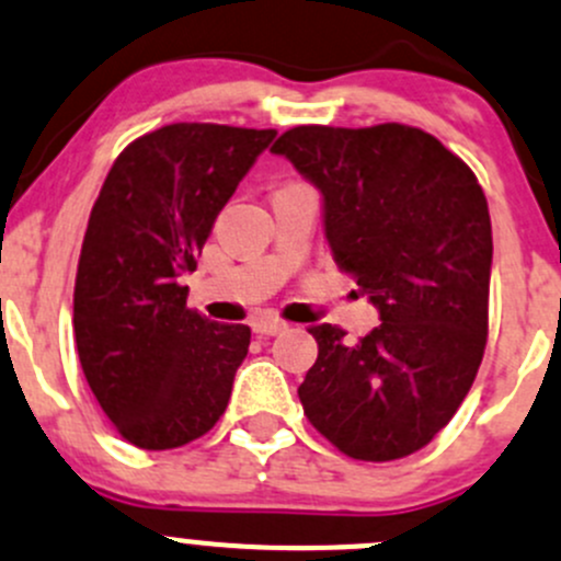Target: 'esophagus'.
<instances>
[{
	"label": "esophagus",
	"instance_id": "1",
	"mask_svg": "<svg viewBox=\"0 0 561 561\" xmlns=\"http://www.w3.org/2000/svg\"><path fill=\"white\" fill-rule=\"evenodd\" d=\"M251 327L256 334H280L288 323L283 319H275V316H259V319H253Z\"/></svg>",
	"mask_w": 561,
	"mask_h": 561
}]
</instances>
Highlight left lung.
<instances>
[{"mask_svg":"<svg viewBox=\"0 0 561 561\" xmlns=\"http://www.w3.org/2000/svg\"><path fill=\"white\" fill-rule=\"evenodd\" d=\"M323 194L340 273L380 310L359 343L310 327L319 359L297 389L310 424L359 461L415 454L454 419L489 334L492 218L476 172L408 124L294 126L275 140Z\"/></svg>","mask_w":561,"mask_h":561,"instance_id":"obj_1","label":"left lung"}]
</instances>
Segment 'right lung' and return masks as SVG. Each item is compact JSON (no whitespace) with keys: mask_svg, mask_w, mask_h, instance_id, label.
Listing matches in <instances>:
<instances>
[{"mask_svg":"<svg viewBox=\"0 0 561 561\" xmlns=\"http://www.w3.org/2000/svg\"><path fill=\"white\" fill-rule=\"evenodd\" d=\"M278 135L227 124H167L110 167L75 275L80 367L126 443L167 451L216 426L251 327L188 308L183 275L256 156Z\"/></svg>","mask_w":561,"mask_h":561,"instance_id":"1","label":"right lung"}]
</instances>
